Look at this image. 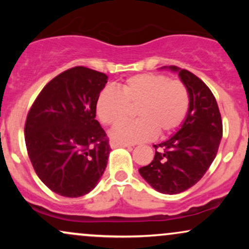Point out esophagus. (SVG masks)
Segmentation results:
<instances>
[{"label": "esophagus", "instance_id": "obj_1", "mask_svg": "<svg viewBox=\"0 0 249 249\" xmlns=\"http://www.w3.org/2000/svg\"><path fill=\"white\" fill-rule=\"evenodd\" d=\"M111 148H117V147H130V144H124V142H115L112 141L110 142Z\"/></svg>", "mask_w": 249, "mask_h": 249}]
</instances>
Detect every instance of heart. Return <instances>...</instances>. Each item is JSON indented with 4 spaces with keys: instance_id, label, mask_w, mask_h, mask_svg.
<instances>
[{
    "instance_id": "obj_1",
    "label": "heart",
    "mask_w": 249,
    "mask_h": 249,
    "mask_svg": "<svg viewBox=\"0 0 249 249\" xmlns=\"http://www.w3.org/2000/svg\"><path fill=\"white\" fill-rule=\"evenodd\" d=\"M137 121L122 123L112 132V138L132 144L152 138L156 134L170 133L186 119L190 93L179 79H170L160 73H141L130 77L118 91L104 89L96 103L99 121L107 126L124 121L130 107H136Z\"/></svg>"
}]
</instances>
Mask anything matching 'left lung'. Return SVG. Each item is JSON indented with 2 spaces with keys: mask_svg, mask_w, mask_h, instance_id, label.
I'll use <instances>...</instances> for the list:
<instances>
[{
  "mask_svg": "<svg viewBox=\"0 0 249 249\" xmlns=\"http://www.w3.org/2000/svg\"><path fill=\"white\" fill-rule=\"evenodd\" d=\"M178 71L190 93V108L184 124L166 142L153 145V160L139 173L154 190L165 194L181 193L196 185L210 168L222 137V121L212 91L191 71Z\"/></svg>",
  "mask_w": 249,
  "mask_h": 249,
  "instance_id": "1",
  "label": "left lung"
}]
</instances>
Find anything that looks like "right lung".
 Returning <instances> with one entry per match:
<instances>
[{
  "instance_id": "1",
  "label": "right lung",
  "mask_w": 249,
  "mask_h": 249,
  "mask_svg": "<svg viewBox=\"0 0 249 249\" xmlns=\"http://www.w3.org/2000/svg\"><path fill=\"white\" fill-rule=\"evenodd\" d=\"M107 83L105 73L71 68L42 89L28 112V156L38 178L59 196H84L104 173L111 148L96 121V103Z\"/></svg>"
}]
</instances>
